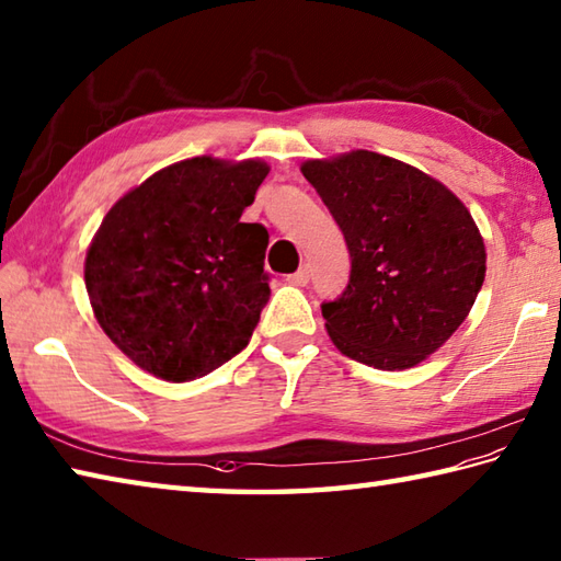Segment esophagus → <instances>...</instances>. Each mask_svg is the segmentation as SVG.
Here are the masks:
<instances>
[{"label":"esophagus","mask_w":561,"mask_h":561,"mask_svg":"<svg viewBox=\"0 0 561 561\" xmlns=\"http://www.w3.org/2000/svg\"><path fill=\"white\" fill-rule=\"evenodd\" d=\"M285 280H288L290 285H307V283H310V268L300 266L295 273H290V276L285 278Z\"/></svg>","instance_id":"1"}]
</instances>
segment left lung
<instances>
[{
  "label": "left lung",
  "instance_id": "8db88e82",
  "mask_svg": "<svg viewBox=\"0 0 561 561\" xmlns=\"http://www.w3.org/2000/svg\"><path fill=\"white\" fill-rule=\"evenodd\" d=\"M351 254V278L322 305L344 356L377 370L428 358L465 322L486 273L470 210L416 167L353 150L300 167Z\"/></svg>",
  "mask_w": 561,
  "mask_h": 561
}]
</instances>
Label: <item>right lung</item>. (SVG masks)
Returning <instances> with one entry per match:
<instances>
[{"mask_svg":"<svg viewBox=\"0 0 561 561\" xmlns=\"http://www.w3.org/2000/svg\"><path fill=\"white\" fill-rule=\"evenodd\" d=\"M268 174L261 159L193 157L113 205L84 283L101 329L142 370L186 382L242 351L268 302V232L242 222Z\"/></svg>","mask_w":561,"mask_h":561,"instance_id":"1","label":"right lung"}]
</instances>
